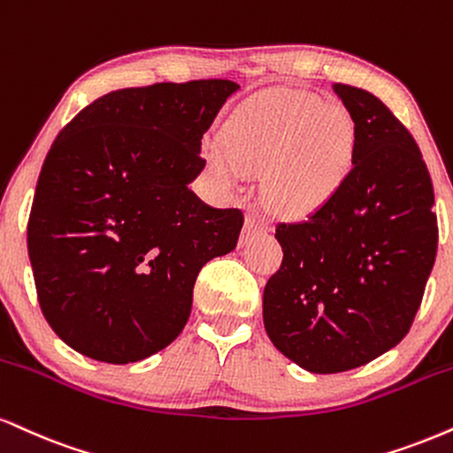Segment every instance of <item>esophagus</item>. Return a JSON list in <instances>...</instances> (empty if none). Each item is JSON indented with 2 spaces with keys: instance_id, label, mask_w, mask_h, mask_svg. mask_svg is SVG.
<instances>
[{
  "instance_id": "1",
  "label": "esophagus",
  "mask_w": 453,
  "mask_h": 453,
  "mask_svg": "<svg viewBox=\"0 0 453 453\" xmlns=\"http://www.w3.org/2000/svg\"><path fill=\"white\" fill-rule=\"evenodd\" d=\"M265 232H268V226H265V223L261 221L259 217L250 215L249 219H247V223H244V232H242L241 244H247V242L250 241V238L261 236V234H265Z\"/></svg>"
}]
</instances>
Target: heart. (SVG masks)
<instances>
[{
    "label": "heart",
    "instance_id": "obj_1",
    "mask_svg": "<svg viewBox=\"0 0 453 453\" xmlns=\"http://www.w3.org/2000/svg\"><path fill=\"white\" fill-rule=\"evenodd\" d=\"M357 127L344 107L297 90H270L227 118L206 162L221 183L264 173L272 211L310 217L340 196L357 162Z\"/></svg>",
    "mask_w": 453,
    "mask_h": 453
}]
</instances>
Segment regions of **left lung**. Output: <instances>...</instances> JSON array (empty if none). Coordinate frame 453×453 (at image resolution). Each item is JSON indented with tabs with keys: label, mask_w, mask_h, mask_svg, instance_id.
<instances>
[{
	"label": "left lung",
	"mask_w": 453,
	"mask_h": 453,
	"mask_svg": "<svg viewBox=\"0 0 453 453\" xmlns=\"http://www.w3.org/2000/svg\"><path fill=\"white\" fill-rule=\"evenodd\" d=\"M357 127L346 188L316 215L280 223L282 265L264 288L265 334L310 373H340L395 348L437 255V215L416 141L378 96L334 84Z\"/></svg>",
	"instance_id": "1"
}]
</instances>
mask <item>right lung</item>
<instances>
[{
  "label": "right lung",
  "instance_id": "obj_1",
  "mask_svg": "<svg viewBox=\"0 0 453 453\" xmlns=\"http://www.w3.org/2000/svg\"><path fill=\"white\" fill-rule=\"evenodd\" d=\"M241 86L113 90L58 133L37 179L27 249L48 325L101 363L151 357L183 331L206 261L241 236L238 209L189 189L203 137Z\"/></svg>",
  "mask_w": 453,
  "mask_h": 453
}]
</instances>
